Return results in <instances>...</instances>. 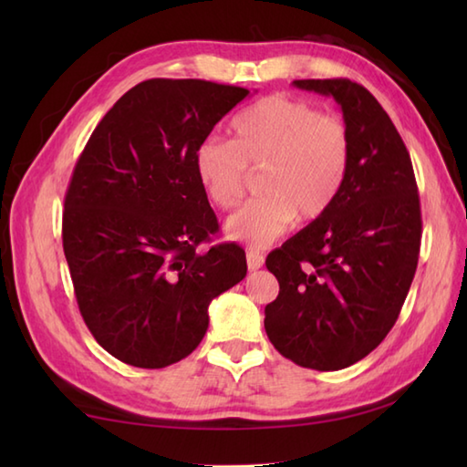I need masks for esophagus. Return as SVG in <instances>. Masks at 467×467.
I'll return each instance as SVG.
<instances>
[{"instance_id": "1", "label": "esophagus", "mask_w": 467, "mask_h": 467, "mask_svg": "<svg viewBox=\"0 0 467 467\" xmlns=\"http://www.w3.org/2000/svg\"><path fill=\"white\" fill-rule=\"evenodd\" d=\"M246 265H249L251 271H259L261 266L265 265V256L259 251L246 249Z\"/></svg>"}]
</instances>
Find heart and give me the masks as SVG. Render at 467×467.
<instances>
[{
	"instance_id": "1",
	"label": "heart",
	"mask_w": 467,
	"mask_h": 467,
	"mask_svg": "<svg viewBox=\"0 0 467 467\" xmlns=\"http://www.w3.org/2000/svg\"><path fill=\"white\" fill-rule=\"evenodd\" d=\"M233 140L208 138L194 152L204 194L223 211L239 206L251 168H265L261 192L226 223L233 241L263 249L303 221L323 216L339 196L351 164V136L341 118L286 96H269L231 122Z\"/></svg>"
}]
</instances>
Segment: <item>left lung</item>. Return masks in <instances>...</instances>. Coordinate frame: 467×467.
<instances>
[{
  "label": "left lung",
  "mask_w": 467,
  "mask_h": 467,
  "mask_svg": "<svg viewBox=\"0 0 467 467\" xmlns=\"http://www.w3.org/2000/svg\"><path fill=\"white\" fill-rule=\"evenodd\" d=\"M293 84L341 106L351 164L329 211L266 256L279 296L265 306V331L293 363L337 371L398 321L420 259V194L408 148L367 88L347 78Z\"/></svg>",
  "instance_id": "obj_1"
}]
</instances>
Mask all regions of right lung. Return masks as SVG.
<instances>
[{"label": "right lung", "mask_w": 467, "mask_h": 467, "mask_svg": "<svg viewBox=\"0 0 467 467\" xmlns=\"http://www.w3.org/2000/svg\"><path fill=\"white\" fill-rule=\"evenodd\" d=\"M249 94L206 80L140 82L78 158L64 198V254L84 323L122 363L161 369L184 359L208 329V305L244 279L239 244L198 251L218 221L194 152Z\"/></svg>", "instance_id": "1"}]
</instances>
